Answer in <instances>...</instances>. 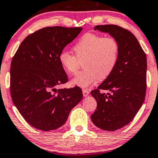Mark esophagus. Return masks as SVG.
<instances>
[{
  "label": "esophagus",
  "instance_id": "1",
  "mask_svg": "<svg viewBox=\"0 0 158 158\" xmlns=\"http://www.w3.org/2000/svg\"><path fill=\"white\" fill-rule=\"evenodd\" d=\"M89 93H90L89 90H88V89H83V94L84 97H87V96L89 94Z\"/></svg>",
  "mask_w": 158,
  "mask_h": 158
}]
</instances>
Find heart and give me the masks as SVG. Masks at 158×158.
I'll return each instance as SVG.
<instances>
[{"label":"heart","instance_id":"1","mask_svg":"<svg viewBox=\"0 0 158 158\" xmlns=\"http://www.w3.org/2000/svg\"><path fill=\"white\" fill-rule=\"evenodd\" d=\"M119 44L114 38L96 33L84 34L73 47L75 55L62 51L59 55L61 67L69 75L78 70L84 61L83 71L71 81L73 85L87 88L99 79L108 77L115 68L119 57Z\"/></svg>","mask_w":158,"mask_h":158}]
</instances>
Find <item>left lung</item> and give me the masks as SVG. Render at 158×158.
Returning a JSON list of instances; mask_svg holds the SVG:
<instances>
[{
  "label": "left lung",
  "mask_w": 158,
  "mask_h": 158,
  "mask_svg": "<svg viewBox=\"0 0 158 158\" xmlns=\"http://www.w3.org/2000/svg\"><path fill=\"white\" fill-rule=\"evenodd\" d=\"M97 30L113 37L120 50L112 74L91 92L97 102L91 118L98 128L114 131L131 121L144 103L147 57L138 40L128 30L114 24L97 25L94 30ZM100 89H107L110 93H102Z\"/></svg>",
  "instance_id": "obj_1"
}]
</instances>
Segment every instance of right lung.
Listing matches in <instances>:
<instances>
[{"mask_svg": "<svg viewBox=\"0 0 158 158\" xmlns=\"http://www.w3.org/2000/svg\"><path fill=\"white\" fill-rule=\"evenodd\" d=\"M82 27H47L27 36L12 59L10 91L24 119L41 131L55 130L83 98L80 87L56 89L68 81L59 55Z\"/></svg>", "mask_w": 158, "mask_h": 158, "instance_id": "add662e5", "label": "right lung"}]
</instances>
